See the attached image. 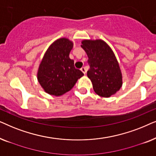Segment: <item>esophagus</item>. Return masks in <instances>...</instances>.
Segmentation results:
<instances>
[{
	"instance_id": "1",
	"label": "esophagus",
	"mask_w": 156,
	"mask_h": 156,
	"mask_svg": "<svg viewBox=\"0 0 156 156\" xmlns=\"http://www.w3.org/2000/svg\"><path fill=\"white\" fill-rule=\"evenodd\" d=\"M81 71H82L84 74L87 73V69H86V68H85L84 67H82V68H81Z\"/></svg>"
}]
</instances>
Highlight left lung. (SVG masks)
Wrapping results in <instances>:
<instances>
[{"mask_svg": "<svg viewBox=\"0 0 156 156\" xmlns=\"http://www.w3.org/2000/svg\"><path fill=\"white\" fill-rule=\"evenodd\" d=\"M81 47L88 56L90 68L87 76L94 91L100 97H110L122 87V73L114 52L104 40H84Z\"/></svg>", "mask_w": 156, "mask_h": 156, "instance_id": "8db88e82", "label": "left lung"}]
</instances>
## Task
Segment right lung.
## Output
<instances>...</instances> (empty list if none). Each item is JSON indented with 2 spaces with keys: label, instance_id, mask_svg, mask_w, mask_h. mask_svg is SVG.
<instances>
[{
  "label": "right lung",
  "instance_id": "obj_1",
  "mask_svg": "<svg viewBox=\"0 0 156 156\" xmlns=\"http://www.w3.org/2000/svg\"><path fill=\"white\" fill-rule=\"evenodd\" d=\"M73 42L66 37L55 40L44 53L39 65L37 77L40 86L50 95H63L73 88L84 75L76 69L74 60L69 58Z\"/></svg>",
  "mask_w": 156,
  "mask_h": 156
}]
</instances>
